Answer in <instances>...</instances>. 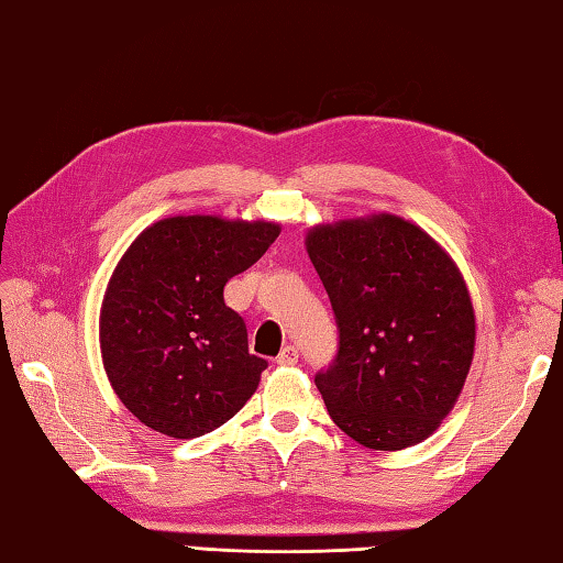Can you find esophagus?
Wrapping results in <instances>:
<instances>
[{
	"instance_id": "esophagus-1",
	"label": "esophagus",
	"mask_w": 563,
	"mask_h": 563,
	"mask_svg": "<svg viewBox=\"0 0 563 563\" xmlns=\"http://www.w3.org/2000/svg\"><path fill=\"white\" fill-rule=\"evenodd\" d=\"M296 363H299V350H296L294 345H286L277 355V365H282V367H289Z\"/></svg>"
}]
</instances>
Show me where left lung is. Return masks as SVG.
I'll list each match as a JSON object with an SVG mask.
<instances>
[{
    "mask_svg": "<svg viewBox=\"0 0 563 563\" xmlns=\"http://www.w3.org/2000/svg\"><path fill=\"white\" fill-rule=\"evenodd\" d=\"M306 252L338 325L335 360L316 375L335 427L375 451L429 439L473 363L475 313L455 262L389 213L316 225Z\"/></svg>",
    "mask_w": 563,
    "mask_h": 563,
    "instance_id": "left-lung-1",
    "label": "left lung"
}]
</instances>
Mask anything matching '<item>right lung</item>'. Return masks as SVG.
I'll use <instances>...</instances> for the list:
<instances>
[{
    "label": "right lung",
    "instance_id": "add662e5",
    "mask_svg": "<svg viewBox=\"0 0 563 563\" xmlns=\"http://www.w3.org/2000/svg\"><path fill=\"white\" fill-rule=\"evenodd\" d=\"M282 228L264 220L176 216L146 228L112 272L100 311L102 365L144 427L196 439L245 407L267 360L222 289Z\"/></svg>",
    "mask_w": 563,
    "mask_h": 563
}]
</instances>
